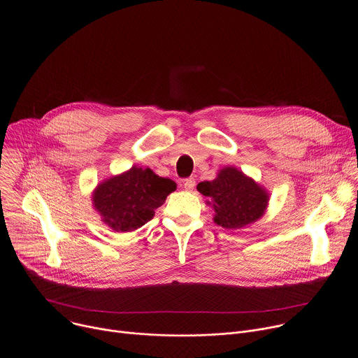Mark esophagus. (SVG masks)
Instances as JSON below:
<instances>
[{
  "label": "esophagus",
  "mask_w": 358,
  "mask_h": 358,
  "mask_svg": "<svg viewBox=\"0 0 358 358\" xmlns=\"http://www.w3.org/2000/svg\"><path fill=\"white\" fill-rule=\"evenodd\" d=\"M182 187L185 188V191H192L195 187V180L194 178H187L182 181Z\"/></svg>",
  "instance_id": "obj_1"
}]
</instances>
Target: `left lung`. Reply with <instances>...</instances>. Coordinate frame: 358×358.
Segmentation results:
<instances>
[{
  "mask_svg": "<svg viewBox=\"0 0 358 358\" xmlns=\"http://www.w3.org/2000/svg\"><path fill=\"white\" fill-rule=\"evenodd\" d=\"M196 189L209 198L215 209L213 222L224 229H242L260 219L268 203V192L236 167H224L212 181H202Z\"/></svg>",
  "mask_w": 358,
  "mask_h": 358,
  "instance_id": "obj_1",
  "label": "left lung"
}]
</instances>
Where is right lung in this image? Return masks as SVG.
<instances>
[{"mask_svg": "<svg viewBox=\"0 0 358 358\" xmlns=\"http://www.w3.org/2000/svg\"><path fill=\"white\" fill-rule=\"evenodd\" d=\"M176 188L173 180L159 177L150 169L134 166L98 184L92 192V203L112 230L132 231L153 219L155 209Z\"/></svg>", "mask_w": 358, "mask_h": 358, "instance_id": "1", "label": "right lung"}]
</instances>
